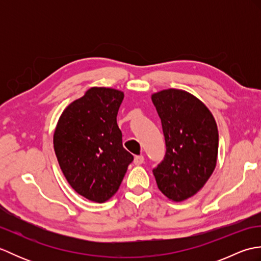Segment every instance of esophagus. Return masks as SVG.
<instances>
[{"instance_id":"obj_1","label":"esophagus","mask_w":261,"mask_h":261,"mask_svg":"<svg viewBox=\"0 0 261 261\" xmlns=\"http://www.w3.org/2000/svg\"><path fill=\"white\" fill-rule=\"evenodd\" d=\"M143 162H145V158H143V156L142 154H140V156H136L135 157V160H134V163H135V165H141Z\"/></svg>"}]
</instances>
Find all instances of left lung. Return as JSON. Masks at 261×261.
<instances>
[{
    "instance_id": "1",
    "label": "left lung",
    "mask_w": 261,
    "mask_h": 261,
    "mask_svg": "<svg viewBox=\"0 0 261 261\" xmlns=\"http://www.w3.org/2000/svg\"><path fill=\"white\" fill-rule=\"evenodd\" d=\"M151 98L166 143L164 159L152 173L164 195L175 202L184 201L201 190L213 173L218 126L210 110L185 91L170 88Z\"/></svg>"
}]
</instances>
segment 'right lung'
I'll use <instances>...</instances> for the list:
<instances>
[{
  "label": "right lung",
  "mask_w": 261,
  "mask_h": 261,
  "mask_svg": "<svg viewBox=\"0 0 261 261\" xmlns=\"http://www.w3.org/2000/svg\"><path fill=\"white\" fill-rule=\"evenodd\" d=\"M123 97L113 88L92 87L65 109L55 130V153L66 179L93 202L114 195L134 160L116 123Z\"/></svg>",
  "instance_id": "1"
}]
</instances>
